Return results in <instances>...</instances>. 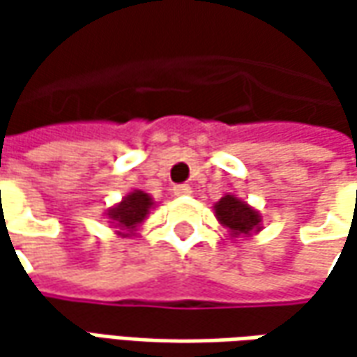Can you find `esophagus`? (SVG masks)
Returning a JSON list of instances; mask_svg holds the SVG:
<instances>
[{"label": "esophagus", "mask_w": 357, "mask_h": 357, "mask_svg": "<svg viewBox=\"0 0 357 357\" xmlns=\"http://www.w3.org/2000/svg\"><path fill=\"white\" fill-rule=\"evenodd\" d=\"M172 190H174V195H176V197H188V195L192 192V190H190V186H188V185L174 186Z\"/></svg>", "instance_id": "34e87169"}]
</instances>
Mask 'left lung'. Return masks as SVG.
Returning <instances> with one entry per match:
<instances>
[{"label":"left lung","instance_id":"obj_1","mask_svg":"<svg viewBox=\"0 0 357 357\" xmlns=\"http://www.w3.org/2000/svg\"><path fill=\"white\" fill-rule=\"evenodd\" d=\"M214 216L220 227L228 230L232 238L250 236L252 232L262 230V216L248 202L240 200L236 195H225L214 204Z\"/></svg>","mask_w":357,"mask_h":357}]
</instances>
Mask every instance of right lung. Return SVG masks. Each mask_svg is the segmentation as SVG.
<instances>
[{"mask_svg": "<svg viewBox=\"0 0 357 357\" xmlns=\"http://www.w3.org/2000/svg\"><path fill=\"white\" fill-rule=\"evenodd\" d=\"M151 208H155V200L151 199V195H146L144 190H130L121 202L107 211V218L111 222V228H115V234L127 238L137 234Z\"/></svg>", "mask_w": 357, "mask_h": 357, "instance_id": "obj_1", "label": "right lung"}]
</instances>
